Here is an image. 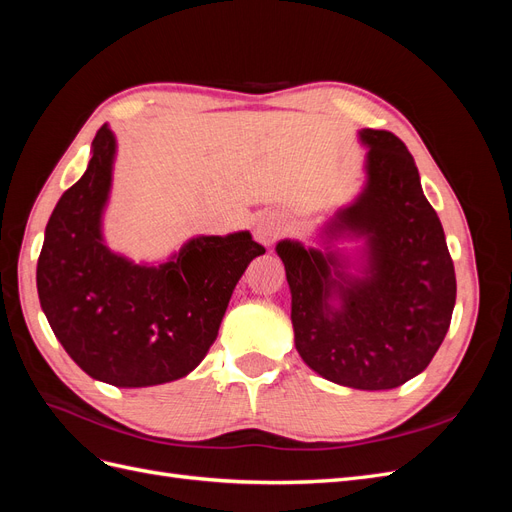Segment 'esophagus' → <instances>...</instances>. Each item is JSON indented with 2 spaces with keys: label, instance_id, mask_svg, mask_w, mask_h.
<instances>
[{
  "label": "esophagus",
  "instance_id": "34e87169",
  "mask_svg": "<svg viewBox=\"0 0 512 512\" xmlns=\"http://www.w3.org/2000/svg\"><path fill=\"white\" fill-rule=\"evenodd\" d=\"M282 230H284V222H282V218L280 215H275V213H267V215H262V218L256 222V239L262 243V245H271L277 237L282 235Z\"/></svg>",
  "mask_w": 512,
  "mask_h": 512
}]
</instances>
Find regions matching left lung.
Masks as SVG:
<instances>
[{
    "label": "left lung",
    "instance_id": "1",
    "mask_svg": "<svg viewBox=\"0 0 512 512\" xmlns=\"http://www.w3.org/2000/svg\"><path fill=\"white\" fill-rule=\"evenodd\" d=\"M367 183L327 237L367 239L365 277L333 252L280 241L292 292L294 346L316 374L361 391L395 389L431 363L451 327L455 267L414 158L386 130H361ZM338 299V305L332 299Z\"/></svg>",
    "mask_w": 512,
    "mask_h": 512
}]
</instances>
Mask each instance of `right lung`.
Returning a JSON list of instances; mask_svg holds the SVG:
<instances>
[{
  "label": "right lung",
  "mask_w": 512,
  "mask_h": 512,
  "mask_svg": "<svg viewBox=\"0 0 512 512\" xmlns=\"http://www.w3.org/2000/svg\"><path fill=\"white\" fill-rule=\"evenodd\" d=\"M115 136L102 126L85 175L46 224L36 284L55 337L91 378L123 389L188 376L220 331L239 277L265 254L250 232L196 237L158 267L102 241Z\"/></svg>",
  "instance_id": "right-lung-1"
}]
</instances>
